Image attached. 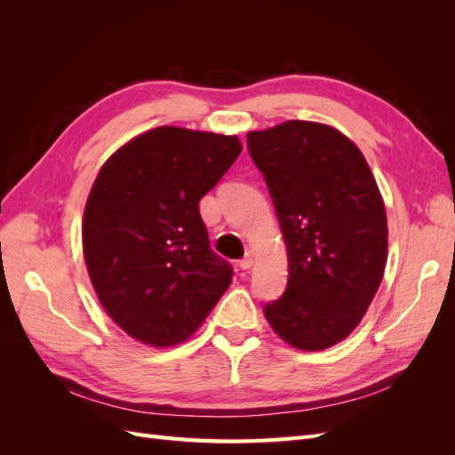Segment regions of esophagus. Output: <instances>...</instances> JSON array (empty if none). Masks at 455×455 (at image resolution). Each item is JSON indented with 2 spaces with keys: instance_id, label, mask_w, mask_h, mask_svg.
Instances as JSON below:
<instances>
[{
  "instance_id": "34e87169",
  "label": "esophagus",
  "mask_w": 455,
  "mask_h": 455,
  "mask_svg": "<svg viewBox=\"0 0 455 455\" xmlns=\"http://www.w3.org/2000/svg\"><path fill=\"white\" fill-rule=\"evenodd\" d=\"M252 261H254V256L251 252H246L244 258L239 259V267L241 269H251L252 267Z\"/></svg>"
}]
</instances>
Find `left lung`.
Returning <instances> with one entry per match:
<instances>
[{"instance_id": "left-lung-1", "label": "left lung", "mask_w": 455, "mask_h": 455, "mask_svg": "<svg viewBox=\"0 0 455 455\" xmlns=\"http://www.w3.org/2000/svg\"><path fill=\"white\" fill-rule=\"evenodd\" d=\"M288 252L284 294L266 304L271 328L296 349L346 339L374 299L387 261V218L361 149L311 121L246 134Z\"/></svg>"}]
</instances>
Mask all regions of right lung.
Returning a JSON list of instances; mask_svg holds the SVG:
<instances>
[{
	"label": "right lung",
	"mask_w": 455,
	"mask_h": 455,
	"mask_svg": "<svg viewBox=\"0 0 455 455\" xmlns=\"http://www.w3.org/2000/svg\"><path fill=\"white\" fill-rule=\"evenodd\" d=\"M237 136L157 127L109 157L84 214V254L102 307L154 347L188 339L228 291L199 201L241 154Z\"/></svg>",
	"instance_id": "add662e5"
}]
</instances>
